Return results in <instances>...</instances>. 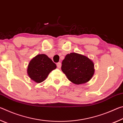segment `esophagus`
Returning a JSON list of instances; mask_svg holds the SVG:
<instances>
[{"mask_svg":"<svg viewBox=\"0 0 123 123\" xmlns=\"http://www.w3.org/2000/svg\"><path fill=\"white\" fill-rule=\"evenodd\" d=\"M56 65H57V67L59 68H60L61 67V63H60V62H58V63H57V64H56Z\"/></svg>","mask_w":123,"mask_h":123,"instance_id":"esophagus-1","label":"esophagus"}]
</instances>
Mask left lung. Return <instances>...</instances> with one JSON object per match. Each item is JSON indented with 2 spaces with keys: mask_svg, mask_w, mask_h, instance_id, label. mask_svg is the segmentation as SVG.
<instances>
[{
  "mask_svg": "<svg viewBox=\"0 0 123 123\" xmlns=\"http://www.w3.org/2000/svg\"><path fill=\"white\" fill-rule=\"evenodd\" d=\"M62 71L68 80L76 85L85 84L91 80L94 73V63L81 54H68L62 61Z\"/></svg>",
  "mask_w": 123,
  "mask_h": 123,
  "instance_id": "left-lung-1",
  "label": "left lung"
}]
</instances>
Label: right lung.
I'll use <instances>...</instances> for the list:
<instances>
[{"label": "right lung", "instance_id": "add662e5", "mask_svg": "<svg viewBox=\"0 0 123 123\" xmlns=\"http://www.w3.org/2000/svg\"><path fill=\"white\" fill-rule=\"evenodd\" d=\"M56 65L45 54H39L31 60L28 67V74L32 80L40 83L45 80Z\"/></svg>", "mask_w": 123, "mask_h": 123}]
</instances>
